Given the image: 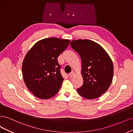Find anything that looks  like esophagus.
<instances>
[{
	"label": "esophagus",
	"mask_w": 133,
	"mask_h": 133,
	"mask_svg": "<svg viewBox=\"0 0 133 133\" xmlns=\"http://www.w3.org/2000/svg\"><path fill=\"white\" fill-rule=\"evenodd\" d=\"M75 74L74 72H71L70 74L68 75V76H69L70 78H72L73 77L75 76Z\"/></svg>",
	"instance_id": "1"
}]
</instances>
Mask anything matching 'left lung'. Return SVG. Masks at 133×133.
<instances>
[{"mask_svg": "<svg viewBox=\"0 0 133 133\" xmlns=\"http://www.w3.org/2000/svg\"><path fill=\"white\" fill-rule=\"evenodd\" d=\"M70 45L82 60L84 81L77 92L88 99L98 98L112 83L114 68L112 59L101 45L92 40H73Z\"/></svg>", "mask_w": 133, "mask_h": 133, "instance_id": "1", "label": "left lung"}]
</instances>
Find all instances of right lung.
<instances>
[{
  "mask_svg": "<svg viewBox=\"0 0 133 133\" xmlns=\"http://www.w3.org/2000/svg\"><path fill=\"white\" fill-rule=\"evenodd\" d=\"M70 41L56 37L45 38L37 42L25 56L22 65L24 81L36 97L49 99L60 89L63 78L57 58Z\"/></svg>",
  "mask_w": 133,
  "mask_h": 133,
  "instance_id": "right-lung-1",
  "label": "right lung"
}]
</instances>
